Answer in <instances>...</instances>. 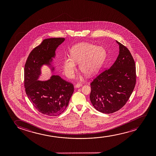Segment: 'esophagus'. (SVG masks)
I'll use <instances>...</instances> for the list:
<instances>
[{"label":"esophagus","instance_id":"34e87169","mask_svg":"<svg viewBox=\"0 0 156 156\" xmlns=\"http://www.w3.org/2000/svg\"><path fill=\"white\" fill-rule=\"evenodd\" d=\"M81 86H82V84L80 83H78L75 85V87L79 88L80 87H81Z\"/></svg>","mask_w":156,"mask_h":156}]
</instances>
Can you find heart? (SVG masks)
<instances>
[{
  "mask_svg": "<svg viewBox=\"0 0 156 156\" xmlns=\"http://www.w3.org/2000/svg\"><path fill=\"white\" fill-rule=\"evenodd\" d=\"M70 57L65 58L63 68L67 77L72 78L77 70V65L79 64L80 70L88 76L97 73L101 68L107 56L105 49L90 43L78 44L70 50Z\"/></svg>",
  "mask_w": 156,
  "mask_h": 156,
  "instance_id": "1",
  "label": "heart"
}]
</instances>
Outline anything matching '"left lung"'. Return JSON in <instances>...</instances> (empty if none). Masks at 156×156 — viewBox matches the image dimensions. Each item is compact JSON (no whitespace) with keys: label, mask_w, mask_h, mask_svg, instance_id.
<instances>
[{"label":"left lung","mask_w":156,"mask_h":156,"mask_svg":"<svg viewBox=\"0 0 156 156\" xmlns=\"http://www.w3.org/2000/svg\"><path fill=\"white\" fill-rule=\"evenodd\" d=\"M119 45V54L112 66L90 83V100L98 111L112 113L118 111L130 98L136 80V66L128 48Z\"/></svg>","instance_id":"left-lung-1"}]
</instances>
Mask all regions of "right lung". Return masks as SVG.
<instances>
[{
  "mask_svg": "<svg viewBox=\"0 0 156 156\" xmlns=\"http://www.w3.org/2000/svg\"><path fill=\"white\" fill-rule=\"evenodd\" d=\"M64 40V38L43 40L30 52L24 66L26 94L34 108L45 115L56 116L63 112L74 91L73 83L59 76L53 75L47 81L38 80L41 66L50 65L56 49Z\"/></svg>",
  "mask_w": 156,
  "mask_h": 156,
  "instance_id": "obj_1",
  "label": "right lung"
}]
</instances>
